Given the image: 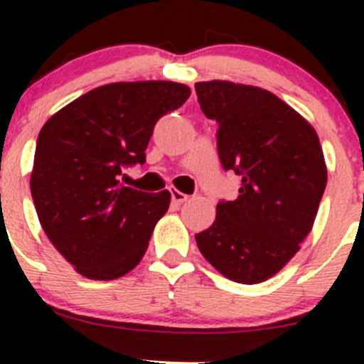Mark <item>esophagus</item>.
I'll return each mask as SVG.
<instances>
[{
	"label": "esophagus",
	"instance_id": "obj_1",
	"mask_svg": "<svg viewBox=\"0 0 364 364\" xmlns=\"http://www.w3.org/2000/svg\"><path fill=\"white\" fill-rule=\"evenodd\" d=\"M171 199L176 205H179V204L185 203L186 199H188V196H186V193H183V192H179V190L171 188Z\"/></svg>",
	"mask_w": 364,
	"mask_h": 364
}]
</instances>
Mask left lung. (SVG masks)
<instances>
[{"label":"left lung","instance_id":"obj_1","mask_svg":"<svg viewBox=\"0 0 364 364\" xmlns=\"http://www.w3.org/2000/svg\"><path fill=\"white\" fill-rule=\"evenodd\" d=\"M208 119L218 123L222 167L241 178L236 200H220L216 220L196 234L211 266L237 284L277 274L308 236L328 172L308 121L266 90L229 80L196 84Z\"/></svg>","mask_w":364,"mask_h":364}]
</instances>
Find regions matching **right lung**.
<instances>
[{"label":"right lung","mask_w":364,"mask_h":364,"mask_svg":"<svg viewBox=\"0 0 364 364\" xmlns=\"http://www.w3.org/2000/svg\"><path fill=\"white\" fill-rule=\"evenodd\" d=\"M190 87L168 80L100 86L54 114L36 139L31 196L43 232L91 280H114L141 262L171 203L167 190L121 185L146 164L156 121L181 107Z\"/></svg>","instance_id":"obj_1"}]
</instances>
